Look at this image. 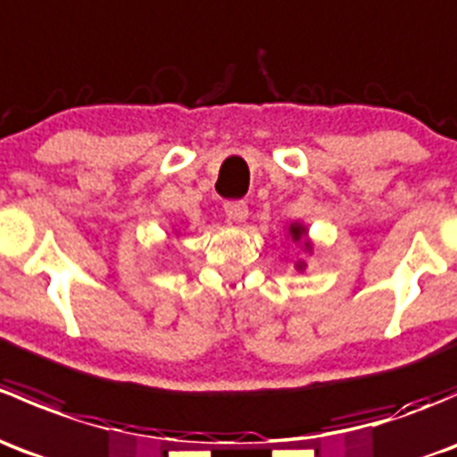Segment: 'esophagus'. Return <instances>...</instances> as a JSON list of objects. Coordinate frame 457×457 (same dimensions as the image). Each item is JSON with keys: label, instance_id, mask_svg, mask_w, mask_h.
Masks as SVG:
<instances>
[{"label": "esophagus", "instance_id": "esophagus-1", "mask_svg": "<svg viewBox=\"0 0 457 457\" xmlns=\"http://www.w3.org/2000/svg\"><path fill=\"white\" fill-rule=\"evenodd\" d=\"M225 214L234 223H243L247 219V203L245 201H228L225 203Z\"/></svg>", "mask_w": 457, "mask_h": 457}]
</instances>
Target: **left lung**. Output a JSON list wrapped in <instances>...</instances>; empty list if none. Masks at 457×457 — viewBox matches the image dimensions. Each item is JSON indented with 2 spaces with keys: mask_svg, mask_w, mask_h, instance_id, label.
I'll use <instances>...</instances> for the list:
<instances>
[{
  "mask_svg": "<svg viewBox=\"0 0 457 457\" xmlns=\"http://www.w3.org/2000/svg\"><path fill=\"white\" fill-rule=\"evenodd\" d=\"M289 237H292L294 243H301L303 241V247H305V252H312V243L305 238L307 237L305 225H301V223H292V225H289ZM296 270L298 271L305 270V261H298L296 262Z\"/></svg>",
  "mask_w": 457,
  "mask_h": 457,
  "instance_id": "8db88e82",
  "label": "left lung"
}]
</instances>
